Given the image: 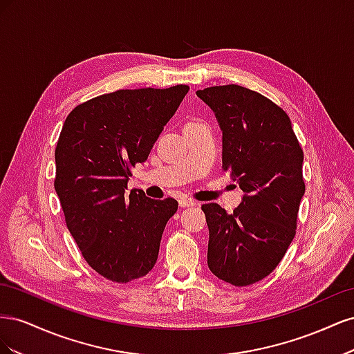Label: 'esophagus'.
<instances>
[{"instance_id":"34e87169","label":"esophagus","mask_w":354,"mask_h":354,"mask_svg":"<svg viewBox=\"0 0 354 354\" xmlns=\"http://www.w3.org/2000/svg\"><path fill=\"white\" fill-rule=\"evenodd\" d=\"M178 205L181 208H190V207H196V202L190 201V199H180L178 201Z\"/></svg>"}]
</instances>
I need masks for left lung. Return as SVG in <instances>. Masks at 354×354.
Wrapping results in <instances>:
<instances>
[{
  "instance_id": "8db88e82",
  "label": "left lung",
  "mask_w": 354,
  "mask_h": 354,
  "mask_svg": "<svg viewBox=\"0 0 354 354\" xmlns=\"http://www.w3.org/2000/svg\"><path fill=\"white\" fill-rule=\"evenodd\" d=\"M196 95L217 118L223 168L243 192L232 214L218 203L202 205L208 267L218 279L246 286L274 270L295 236L304 155L289 116L260 93L232 84Z\"/></svg>"
}]
</instances>
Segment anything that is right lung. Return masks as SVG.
<instances>
[{
  "instance_id": "right-lung-1",
  "label": "right lung",
  "mask_w": 354,
  "mask_h": 354,
  "mask_svg": "<svg viewBox=\"0 0 354 354\" xmlns=\"http://www.w3.org/2000/svg\"><path fill=\"white\" fill-rule=\"evenodd\" d=\"M187 85L118 90L78 104L56 146L55 189L82 257L106 279L146 276L178 203L125 189L187 94Z\"/></svg>"
}]
</instances>
